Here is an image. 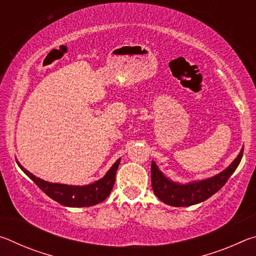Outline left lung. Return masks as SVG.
I'll return each mask as SVG.
<instances>
[{"instance_id":"left-lung-1","label":"left lung","mask_w":256,"mask_h":256,"mask_svg":"<svg viewBox=\"0 0 256 256\" xmlns=\"http://www.w3.org/2000/svg\"><path fill=\"white\" fill-rule=\"evenodd\" d=\"M244 146L236 159L226 170L210 178L190 182L188 184H180L170 180L162 174L154 162H151V184L154 193L159 200L172 206H190L206 201L227 183L229 177L240 164Z\"/></svg>"}]
</instances>
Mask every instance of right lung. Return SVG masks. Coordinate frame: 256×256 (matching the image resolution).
I'll return each instance as SVG.
<instances>
[{
    "instance_id": "right-lung-1",
    "label": "right lung",
    "mask_w": 256,
    "mask_h": 256,
    "mask_svg": "<svg viewBox=\"0 0 256 256\" xmlns=\"http://www.w3.org/2000/svg\"><path fill=\"white\" fill-rule=\"evenodd\" d=\"M120 159L116 160V162L110 168V170L106 172V175L92 184L84 185V186H76V185H66V184H58V183H50L44 180L38 178L32 172L19 164L26 175L32 180L38 188H40L46 196H48L54 201L58 202L60 204L64 206H72V208H81V206H92L98 203L106 200L107 196H110L112 186L115 183V175L118 172V164Z\"/></svg>"
}]
</instances>
